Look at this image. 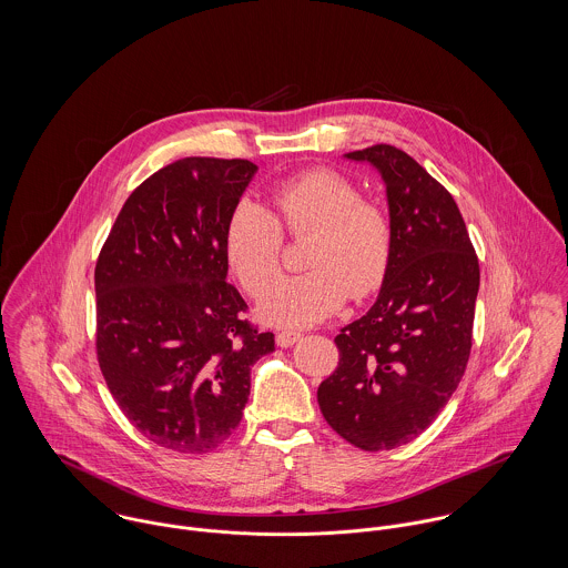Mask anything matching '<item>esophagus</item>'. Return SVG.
<instances>
[{
  "instance_id": "obj_1",
  "label": "esophagus",
  "mask_w": 568,
  "mask_h": 568,
  "mask_svg": "<svg viewBox=\"0 0 568 568\" xmlns=\"http://www.w3.org/2000/svg\"><path fill=\"white\" fill-rule=\"evenodd\" d=\"M300 338H302V332H297V329H280V332L275 334V343H277L280 347H291V345H295Z\"/></svg>"
}]
</instances>
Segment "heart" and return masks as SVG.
<instances>
[{
  "instance_id": "obj_1",
  "label": "heart",
  "mask_w": 568,
  "mask_h": 568,
  "mask_svg": "<svg viewBox=\"0 0 568 568\" xmlns=\"http://www.w3.org/2000/svg\"><path fill=\"white\" fill-rule=\"evenodd\" d=\"M268 210L239 203L227 223L225 260L246 295L260 297L280 271L282 232L311 234L306 273L282 277L262 300L264 322L284 327L317 324L334 315L347 295L374 293L387 275L394 230L387 212L361 199L343 174L313 168L275 183Z\"/></svg>"
}]
</instances>
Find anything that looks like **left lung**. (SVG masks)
I'll list each match as a JSON object with an SVG mask.
<instances>
[{
	"mask_svg": "<svg viewBox=\"0 0 568 568\" xmlns=\"http://www.w3.org/2000/svg\"><path fill=\"white\" fill-rule=\"evenodd\" d=\"M345 158L381 172L394 244L378 300L334 338L338 367L317 400L345 442L376 453L415 439L455 394L481 275L455 199L419 163L389 144Z\"/></svg>",
	"mask_w": 568,
	"mask_h": 568,
	"instance_id": "8db88e82",
	"label": "left lung"
}]
</instances>
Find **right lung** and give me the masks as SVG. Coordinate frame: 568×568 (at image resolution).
<instances>
[{
	"label": "right lung",
	"mask_w": 568,
	"mask_h": 568,
	"mask_svg": "<svg viewBox=\"0 0 568 568\" xmlns=\"http://www.w3.org/2000/svg\"><path fill=\"white\" fill-rule=\"evenodd\" d=\"M255 172L216 158L165 165L126 199L95 262L100 372L126 419L172 453L219 448L241 424L253 363L275 349L244 320L223 248Z\"/></svg>",
	"instance_id": "1"
}]
</instances>
